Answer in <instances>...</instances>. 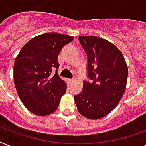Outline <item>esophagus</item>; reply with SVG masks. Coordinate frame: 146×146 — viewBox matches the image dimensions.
Instances as JSON below:
<instances>
[{
    "mask_svg": "<svg viewBox=\"0 0 146 146\" xmlns=\"http://www.w3.org/2000/svg\"><path fill=\"white\" fill-rule=\"evenodd\" d=\"M68 81L70 83H72L73 81H74V80H73V79H70V80H68Z\"/></svg>",
    "mask_w": 146,
    "mask_h": 146,
    "instance_id": "obj_1",
    "label": "esophagus"
}]
</instances>
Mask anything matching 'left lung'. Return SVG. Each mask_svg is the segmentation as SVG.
Segmentation results:
<instances>
[{"instance_id":"obj_1","label":"left lung","mask_w":146,"mask_h":146,"mask_svg":"<svg viewBox=\"0 0 146 146\" xmlns=\"http://www.w3.org/2000/svg\"><path fill=\"white\" fill-rule=\"evenodd\" d=\"M80 43L87 55V77L80 93L74 96L79 113L98 119L112 112L125 93L128 67L121 51L110 41L81 36Z\"/></svg>"}]
</instances>
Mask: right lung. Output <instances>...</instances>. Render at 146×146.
<instances>
[{
	"label": "right lung",
	"mask_w": 146,
	"mask_h": 146,
	"mask_svg": "<svg viewBox=\"0 0 146 146\" xmlns=\"http://www.w3.org/2000/svg\"><path fill=\"white\" fill-rule=\"evenodd\" d=\"M73 39L54 32L43 33L31 39L18 53L14 65V85L31 113L44 116L58 107L67 87L57 74V57L63 46Z\"/></svg>",
	"instance_id": "add662e5"
}]
</instances>
